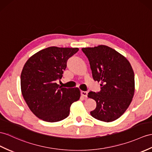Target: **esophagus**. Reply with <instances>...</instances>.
<instances>
[{"label": "esophagus", "mask_w": 152, "mask_h": 152, "mask_svg": "<svg viewBox=\"0 0 152 152\" xmlns=\"http://www.w3.org/2000/svg\"><path fill=\"white\" fill-rule=\"evenodd\" d=\"M80 94L82 96H83V97H87L88 96V92L87 91H82L80 92Z\"/></svg>", "instance_id": "34e87169"}]
</instances>
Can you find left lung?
I'll list each match as a JSON object with an SVG mask.
<instances>
[{"label":"left lung","mask_w":152,"mask_h":152,"mask_svg":"<svg viewBox=\"0 0 152 152\" xmlns=\"http://www.w3.org/2000/svg\"><path fill=\"white\" fill-rule=\"evenodd\" d=\"M90 62L94 80L101 82V91L88 97L97 103L90 112L95 119L112 122L119 118L130 104L135 92L132 66L123 55L107 46L82 48Z\"/></svg>","instance_id":"8db88e82"}]
</instances>
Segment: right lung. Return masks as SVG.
<instances>
[{
  "instance_id": "right-lung-1",
  "label": "right lung",
  "mask_w": 152,
  "mask_h": 152,
  "mask_svg": "<svg viewBox=\"0 0 152 152\" xmlns=\"http://www.w3.org/2000/svg\"><path fill=\"white\" fill-rule=\"evenodd\" d=\"M79 48L51 46L39 51L29 58L20 75L21 91L33 114L44 121L54 123L69 114L73 102L78 101L79 88L59 86L67 61Z\"/></svg>"
}]
</instances>
